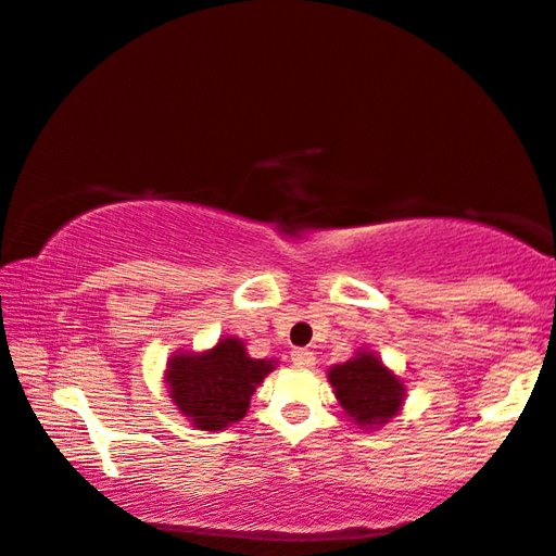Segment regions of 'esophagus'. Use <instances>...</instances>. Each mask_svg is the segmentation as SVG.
Returning a JSON list of instances; mask_svg holds the SVG:
<instances>
[{"instance_id":"obj_1","label":"esophagus","mask_w":556,"mask_h":556,"mask_svg":"<svg viewBox=\"0 0 556 556\" xmlns=\"http://www.w3.org/2000/svg\"><path fill=\"white\" fill-rule=\"evenodd\" d=\"M292 364L296 368H312L314 366V354L306 349H294L292 351Z\"/></svg>"}]
</instances>
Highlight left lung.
Instances as JSON below:
<instances>
[{
  "label": "left lung",
  "instance_id": "obj_1",
  "mask_svg": "<svg viewBox=\"0 0 556 556\" xmlns=\"http://www.w3.org/2000/svg\"><path fill=\"white\" fill-rule=\"evenodd\" d=\"M329 383L346 416L358 428L374 430L399 416L405 386L374 351H356L346 364L329 368Z\"/></svg>",
  "mask_w": 556,
  "mask_h": 556
}]
</instances>
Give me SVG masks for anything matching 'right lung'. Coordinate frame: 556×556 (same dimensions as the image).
Returning <instances> with one entry per match:
<instances>
[{
  "mask_svg": "<svg viewBox=\"0 0 556 556\" xmlns=\"http://www.w3.org/2000/svg\"><path fill=\"white\" fill-rule=\"evenodd\" d=\"M275 371V361L252 358L244 341L219 339L213 349L178 351L167 361L165 383L178 410L198 430H223L242 420L254 389Z\"/></svg>",
  "mask_w": 556,
  "mask_h": 556,
  "instance_id": "add662e5",
  "label": "right lung"
}]
</instances>
